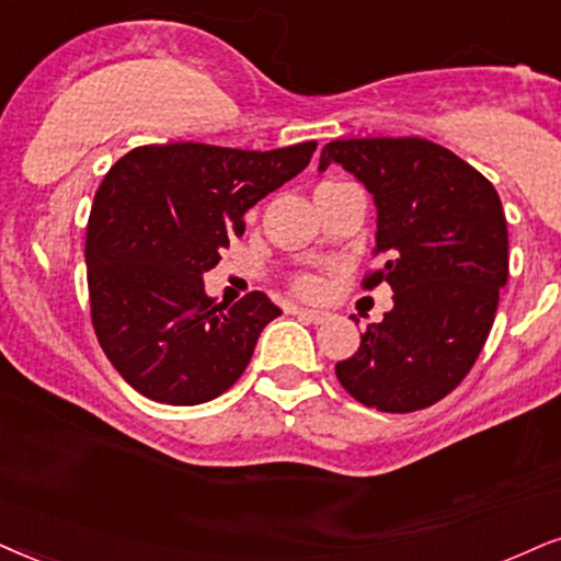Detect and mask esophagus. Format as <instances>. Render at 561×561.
<instances>
[{
	"mask_svg": "<svg viewBox=\"0 0 561 561\" xmlns=\"http://www.w3.org/2000/svg\"><path fill=\"white\" fill-rule=\"evenodd\" d=\"M295 313H297V318H302V321H308V323H323L325 318H329L325 310H313V308H297Z\"/></svg>",
	"mask_w": 561,
	"mask_h": 561,
	"instance_id": "1",
	"label": "esophagus"
}]
</instances>
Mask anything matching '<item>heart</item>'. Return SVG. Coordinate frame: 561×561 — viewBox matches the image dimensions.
Segmentation results:
<instances>
[{
	"instance_id": "heart-1",
	"label": "heart",
	"mask_w": 561,
	"mask_h": 561,
	"mask_svg": "<svg viewBox=\"0 0 561 561\" xmlns=\"http://www.w3.org/2000/svg\"><path fill=\"white\" fill-rule=\"evenodd\" d=\"M295 289L302 295H313L318 289V282L313 276H300V279H295Z\"/></svg>"
}]
</instances>
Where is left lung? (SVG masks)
<instances>
[{
    "label": "left lung",
    "instance_id": "obj_1",
    "mask_svg": "<svg viewBox=\"0 0 561 561\" xmlns=\"http://www.w3.org/2000/svg\"><path fill=\"white\" fill-rule=\"evenodd\" d=\"M365 183L378 209V272L393 310L370 323L336 378L365 407L391 414L445 399L477 363L507 285V219L484 175L422 137L336 139L321 152Z\"/></svg>",
    "mask_w": 561,
    "mask_h": 561
}]
</instances>
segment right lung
Segmentation results:
<instances>
[{
	"instance_id": "right-lung-1",
	"label": "right lung",
	"mask_w": 561,
	"mask_h": 561,
	"mask_svg": "<svg viewBox=\"0 0 561 561\" xmlns=\"http://www.w3.org/2000/svg\"><path fill=\"white\" fill-rule=\"evenodd\" d=\"M316 141L253 152L173 141L126 152L92 204L84 261L105 357L134 391L173 407L217 399L251 363L282 310L264 293L232 308L204 272L243 236V215L308 168Z\"/></svg>"
}]
</instances>
